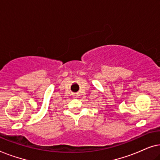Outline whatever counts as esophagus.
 Listing matches in <instances>:
<instances>
[{"mask_svg":"<svg viewBox=\"0 0 160 160\" xmlns=\"http://www.w3.org/2000/svg\"><path fill=\"white\" fill-rule=\"evenodd\" d=\"M74 96H75V98H78V95H77V94H75V95H74Z\"/></svg>","mask_w":160,"mask_h":160,"instance_id":"esophagus-1","label":"esophagus"}]
</instances>
